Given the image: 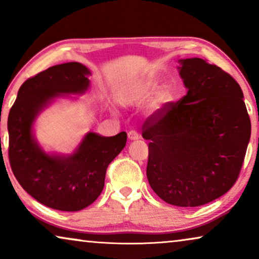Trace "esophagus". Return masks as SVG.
<instances>
[{"label": "esophagus", "instance_id": "obj_1", "mask_svg": "<svg viewBox=\"0 0 259 259\" xmlns=\"http://www.w3.org/2000/svg\"><path fill=\"white\" fill-rule=\"evenodd\" d=\"M140 138L139 133L137 132V131H130L128 132V139L130 140H138Z\"/></svg>", "mask_w": 259, "mask_h": 259}]
</instances>
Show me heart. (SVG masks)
<instances>
[{
	"mask_svg": "<svg viewBox=\"0 0 259 259\" xmlns=\"http://www.w3.org/2000/svg\"><path fill=\"white\" fill-rule=\"evenodd\" d=\"M160 90V83L158 82L157 80L150 79L141 84V86L138 88V97L143 100H148V99L153 98L155 94H158L157 100L159 105H164L169 100V94L166 90Z\"/></svg>",
	"mask_w": 259,
	"mask_h": 259,
	"instance_id": "b5f03b06",
	"label": "heart"
}]
</instances>
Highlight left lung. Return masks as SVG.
Here are the masks:
<instances>
[{"mask_svg": "<svg viewBox=\"0 0 259 259\" xmlns=\"http://www.w3.org/2000/svg\"><path fill=\"white\" fill-rule=\"evenodd\" d=\"M187 94L148 116L146 175L166 203L196 207L225 194L242 169L251 136L243 92L233 77L199 58L179 60Z\"/></svg>", "mask_w": 259, "mask_h": 259, "instance_id": "left-lung-1", "label": "left lung"}]
</instances>
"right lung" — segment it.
<instances>
[{"label":"right lung","instance_id":"obj_1","mask_svg":"<svg viewBox=\"0 0 259 259\" xmlns=\"http://www.w3.org/2000/svg\"><path fill=\"white\" fill-rule=\"evenodd\" d=\"M91 72L79 62L53 66L24 81L8 115L9 162L27 193L59 211H80L105 186L108 165L125 147L126 132L102 137L90 132L70 155L48 154L33 136L36 115L62 94H82Z\"/></svg>","mask_w":259,"mask_h":259}]
</instances>
